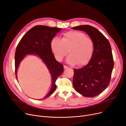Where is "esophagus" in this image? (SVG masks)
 Wrapping results in <instances>:
<instances>
[{"mask_svg": "<svg viewBox=\"0 0 126 126\" xmlns=\"http://www.w3.org/2000/svg\"><path fill=\"white\" fill-rule=\"evenodd\" d=\"M63 67H64V69H66V68H67L68 67L67 66H66V65H64Z\"/></svg>", "mask_w": 126, "mask_h": 126, "instance_id": "esophagus-1", "label": "esophagus"}]
</instances>
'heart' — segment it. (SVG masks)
Here are the masks:
<instances>
[{"mask_svg":"<svg viewBox=\"0 0 126 126\" xmlns=\"http://www.w3.org/2000/svg\"><path fill=\"white\" fill-rule=\"evenodd\" d=\"M51 49L56 59L61 61L68 52L67 62L79 66L87 64L93 56L94 44L92 40L84 32L71 31L63 34L62 39L53 38L50 42Z\"/></svg>","mask_w":126,"mask_h":126,"instance_id":"obj_1","label":"heart"}]
</instances>
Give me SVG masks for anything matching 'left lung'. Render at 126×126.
Masks as SVG:
<instances>
[{
  "mask_svg": "<svg viewBox=\"0 0 126 126\" xmlns=\"http://www.w3.org/2000/svg\"><path fill=\"white\" fill-rule=\"evenodd\" d=\"M85 32L93 40L94 50L89 62L84 67L74 69L75 89L85 97L100 94L109 85L114 66L113 56L108 40L97 29L89 25L72 28Z\"/></svg>",
  "mask_w": 126,
  "mask_h": 126,
  "instance_id": "1",
  "label": "left lung"
}]
</instances>
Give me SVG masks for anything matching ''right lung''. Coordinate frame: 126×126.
Wrapping results in <instances>:
<instances>
[{
    "label": "right lung",
    "instance_id": "1",
    "mask_svg": "<svg viewBox=\"0 0 126 126\" xmlns=\"http://www.w3.org/2000/svg\"><path fill=\"white\" fill-rule=\"evenodd\" d=\"M61 30L60 28L36 25L23 36L16 49L15 66L17 79L19 65L26 54L36 55L40 57L50 72L52 78L51 88L47 95L41 100L48 97L55 91L56 81L63 72V65L55 59L50 47L51 40Z\"/></svg>",
    "mask_w": 126,
    "mask_h": 126
}]
</instances>
